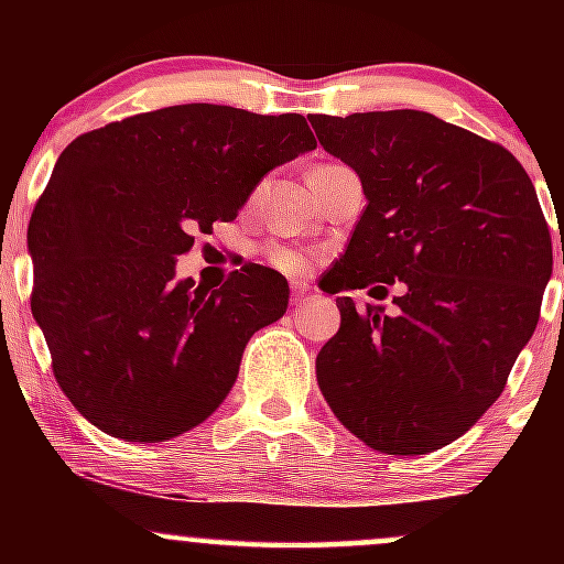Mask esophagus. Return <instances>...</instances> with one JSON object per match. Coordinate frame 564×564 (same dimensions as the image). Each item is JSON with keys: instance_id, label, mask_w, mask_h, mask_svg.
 Segmentation results:
<instances>
[{"instance_id": "1", "label": "esophagus", "mask_w": 564, "mask_h": 564, "mask_svg": "<svg viewBox=\"0 0 564 564\" xmlns=\"http://www.w3.org/2000/svg\"><path fill=\"white\" fill-rule=\"evenodd\" d=\"M310 294V286L307 283H302V281H294L291 283V302L294 304H302L304 302V296Z\"/></svg>"}]
</instances>
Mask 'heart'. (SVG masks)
I'll return each instance as SVG.
<instances>
[{"label":"heart","mask_w":564,"mask_h":564,"mask_svg":"<svg viewBox=\"0 0 564 564\" xmlns=\"http://www.w3.org/2000/svg\"><path fill=\"white\" fill-rule=\"evenodd\" d=\"M268 262L283 273H302L304 270V257L291 246H270Z\"/></svg>","instance_id":"1"}]
</instances>
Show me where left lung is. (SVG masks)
<instances>
[{
  "mask_svg": "<svg viewBox=\"0 0 564 564\" xmlns=\"http://www.w3.org/2000/svg\"><path fill=\"white\" fill-rule=\"evenodd\" d=\"M307 119L368 200L334 294L379 283L371 294L387 296L381 283H403L392 315L336 296L341 326L315 360L321 392L373 451L432 453L496 403L535 332L552 278L539 196L507 148L432 113Z\"/></svg>",
  "mask_w": 564,
  "mask_h": 564,
  "instance_id": "left-lung-1",
  "label": "left lung"
}]
</instances>
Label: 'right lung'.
Instances as JSON below:
<instances>
[{"mask_svg":"<svg viewBox=\"0 0 564 564\" xmlns=\"http://www.w3.org/2000/svg\"><path fill=\"white\" fill-rule=\"evenodd\" d=\"M315 148L300 113L187 102L79 134L29 223L31 313L76 411L127 443H164L217 411L289 283L243 264L219 289L174 278L193 230L236 219L260 180Z\"/></svg>","mask_w":564,"mask_h":564,"instance_id":"1","label":"right lung"}]
</instances>
